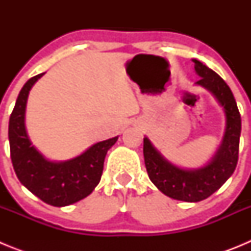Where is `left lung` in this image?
<instances>
[{
    "label": "left lung",
    "instance_id": "left-lung-1",
    "mask_svg": "<svg viewBox=\"0 0 251 251\" xmlns=\"http://www.w3.org/2000/svg\"><path fill=\"white\" fill-rule=\"evenodd\" d=\"M200 76L196 85L214 95L225 113V132L214 157L199 168H182L168 161L148 139L143 138V156L150 179L166 196L186 202H199L217 191L234 174L239 156L241 118L229 85L220 75L192 59Z\"/></svg>",
    "mask_w": 251,
    "mask_h": 251
}]
</instances>
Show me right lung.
<instances>
[{"instance_id": "1", "label": "right lung", "mask_w": 251, "mask_h": 251, "mask_svg": "<svg viewBox=\"0 0 251 251\" xmlns=\"http://www.w3.org/2000/svg\"><path fill=\"white\" fill-rule=\"evenodd\" d=\"M43 74L31 77L22 86L8 123L11 159L20 182L40 200L63 207L89 196L100 181L106 152L118 136L98 142L81 154L66 161L46 158L31 142L25 114L28 93Z\"/></svg>"}]
</instances>
